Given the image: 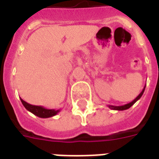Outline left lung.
Masks as SVG:
<instances>
[{"mask_svg": "<svg viewBox=\"0 0 159 159\" xmlns=\"http://www.w3.org/2000/svg\"><path fill=\"white\" fill-rule=\"evenodd\" d=\"M145 88L146 87H144V89H142V91L140 92V93L138 95V96L134 99V100H133V101H131V102H129V103L126 104V105H123V106H120V107H115V106H108V107L110 108V109H111V110H117V111H123V110H127V109H129V108H130V107L133 106L134 104L136 102L137 100H140V97L142 96V94H143L144 91H145Z\"/></svg>", "mask_w": 159, "mask_h": 159, "instance_id": "obj_1", "label": "left lung"}]
</instances>
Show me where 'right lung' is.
Returning <instances> with one entry per match:
<instances>
[{"label": "right lung", "mask_w": 159, "mask_h": 159, "mask_svg": "<svg viewBox=\"0 0 159 159\" xmlns=\"http://www.w3.org/2000/svg\"><path fill=\"white\" fill-rule=\"evenodd\" d=\"M20 100H21V102L24 105V107H25L26 110H28L34 115H36V116L39 117H42V118H48V117H53V116H55V115L59 113V111H60V109H59V110L47 109L45 107H41V106H34V105H30V104L25 102L21 98H20Z\"/></svg>", "instance_id": "right-lung-1"}]
</instances>
